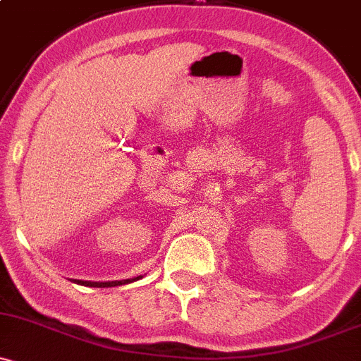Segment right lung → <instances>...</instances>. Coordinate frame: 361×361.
Here are the masks:
<instances>
[{"instance_id": "add662e5", "label": "right lung", "mask_w": 361, "mask_h": 361, "mask_svg": "<svg viewBox=\"0 0 361 361\" xmlns=\"http://www.w3.org/2000/svg\"><path fill=\"white\" fill-rule=\"evenodd\" d=\"M142 279V276H136V279H128V280H116V282H88V280H72L75 283H81L85 287H117V286H124V283L135 282V280Z\"/></svg>"}]
</instances>
